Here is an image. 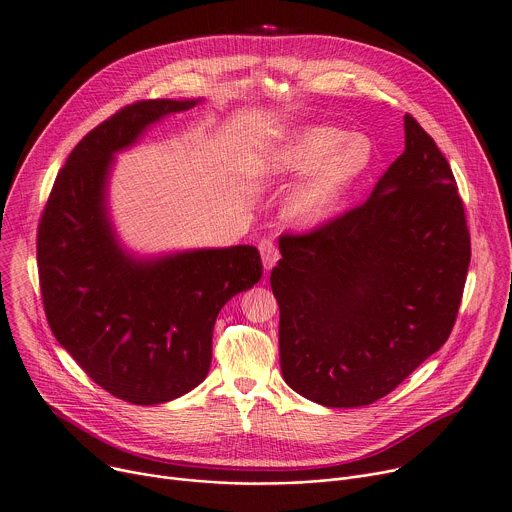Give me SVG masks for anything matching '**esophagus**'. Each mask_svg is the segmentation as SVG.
Instances as JSON below:
<instances>
[{"label": "esophagus", "instance_id": "esophagus-1", "mask_svg": "<svg viewBox=\"0 0 512 512\" xmlns=\"http://www.w3.org/2000/svg\"><path fill=\"white\" fill-rule=\"evenodd\" d=\"M259 251H261V259H263L265 271H269L277 263V259H280V251H277V247L269 239H263L259 243Z\"/></svg>", "mask_w": 512, "mask_h": 512}]
</instances>
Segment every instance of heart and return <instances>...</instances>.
<instances>
[{
  "mask_svg": "<svg viewBox=\"0 0 512 512\" xmlns=\"http://www.w3.org/2000/svg\"><path fill=\"white\" fill-rule=\"evenodd\" d=\"M371 157L374 147L363 134L322 124L300 126L267 155L265 175L280 181L306 175L288 198L286 214L296 224L312 226L335 214Z\"/></svg>",
  "mask_w": 512,
  "mask_h": 512,
  "instance_id": "b5f03b06",
  "label": "heart"
}]
</instances>
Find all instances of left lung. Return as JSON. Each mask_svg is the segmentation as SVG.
Listing matches in <instances>:
<instances>
[{
	"label": "left lung",
	"mask_w": 512,
	"mask_h": 512,
	"mask_svg": "<svg viewBox=\"0 0 512 512\" xmlns=\"http://www.w3.org/2000/svg\"><path fill=\"white\" fill-rule=\"evenodd\" d=\"M404 132V153L363 204L280 237L271 290L282 376L322 406L384 398L457 318L472 257L466 212L433 138L410 114Z\"/></svg>",
	"instance_id": "8db88e82"
}]
</instances>
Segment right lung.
I'll use <instances>...</instances> for the list:
<instances>
[{
	"instance_id": "obj_1",
	"label": "right lung",
	"mask_w": 512,
	"mask_h": 512,
	"mask_svg": "<svg viewBox=\"0 0 512 512\" xmlns=\"http://www.w3.org/2000/svg\"><path fill=\"white\" fill-rule=\"evenodd\" d=\"M198 102H134L87 132L38 224L40 292L53 335L98 386L141 406L179 398L208 376L220 308L263 275L251 245L138 259L114 235L106 206L114 153Z\"/></svg>"
}]
</instances>
